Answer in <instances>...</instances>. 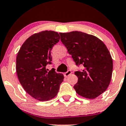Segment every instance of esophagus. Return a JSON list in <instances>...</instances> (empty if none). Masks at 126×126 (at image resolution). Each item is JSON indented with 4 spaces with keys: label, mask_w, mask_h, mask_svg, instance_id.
Returning a JSON list of instances; mask_svg holds the SVG:
<instances>
[{
    "label": "esophagus",
    "mask_w": 126,
    "mask_h": 126,
    "mask_svg": "<svg viewBox=\"0 0 126 126\" xmlns=\"http://www.w3.org/2000/svg\"><path fill=\"white\" fill-rule=\"evenodd\" d=\"M72 73V72L71 70H68V71L67 72H66V73H64V76H65V77H67L68 76H69L70 74Z\"/></svg>",
    "instance_id": "obj_1"
}]
</instances>
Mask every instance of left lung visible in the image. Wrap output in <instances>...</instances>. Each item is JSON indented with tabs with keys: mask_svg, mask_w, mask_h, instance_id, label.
Here are the masks:
<instances>
[{
	"mask_svg": "<svg viewBox=\"0 0 126 126\" xmlns=\"http://www.w3.org/2000/svg\"><path fill=\"white\" fill-rule=\"evenodd\" d=\"M59 34L76 64L83 66L82 71L75 72L76 92L88 99L98 97L107 89L112 76L113 63L107 47L95 36L80 31Z\"/></svg>",
	"mask_w": 126,
	"mask_h": 126,
	"instance_id": "1",
	"label": "left lung"
}]
</instances>
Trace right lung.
Listing matches in <instances>:
<instances>
[{"label": "right lung", "mask_w": 126, "mask_h": 126, "mask_svg": "<svg viewBox=\"0 0 126 126\" xmlns=\"http://www.w3.org/2000/svg\"><path fill=\"white\" fill-rule=\"evenodd\" d=\"M57 32L43 31L27 38L16 57L17 76L22 86L37 100L46 101L58 93L64 76L54 69L47 72L46 66L51 63V50L59 41Z\"/></svg>", "instance_id": "1"}]
</instances>
